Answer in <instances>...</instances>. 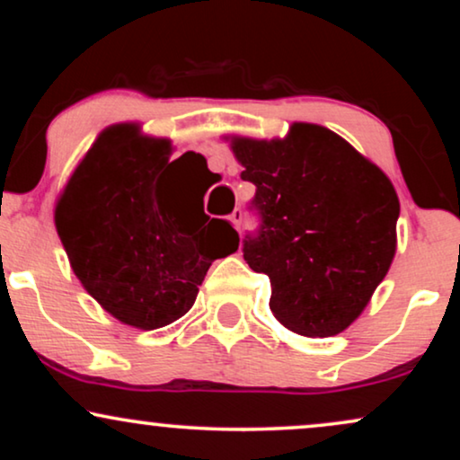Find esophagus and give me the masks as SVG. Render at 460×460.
<instances>
[{
	"label": "esophagus",
	"mask_w": 460,
	"mask_h": 460,
	"mask_svg": "<svg viewBox=\"0 0 460 460\" xmlns=\"http://www.w3.org/2000/svg\"><path fill=\"white\" fill-rule=\"evenodd\" d=\"M230 224L234 226L236 230L241 228V224H243V211H241V209H234V211H232V216H230Z\"/></svg>",
	"instance_id": "esophagus-1"
}]
</instances>
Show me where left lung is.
Returning <instances> with one entry per match:
<instances>
[{"label":"left lung","instance_id":"1","mask_svg":"<svg viewBox=\"0 0 460 460\" xmlns=\"http://www.w3.org/2000/svg\"><path fill=\"white\" fill-rule=\"evenodd\" d=\"M261 216L244 261L268 274L270 310L304 337L343 332L364 312L395 255L400 200L392 180L316 123L285 137L224 136Z\"/></svg>","mask_w":460,"mask_h":460}]
</instances>
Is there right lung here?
<instances>
[{
    "label": "right lung",
    "instance_id": "add662e5",
    "mask_svg": "<svg viewBox=\"0 0 460 460\" xmlns=\"http://www.w3.org/2000/svg\"><path fill=\"white\" fill-rule=\"evenodd\" d=\"M169 137L140 123L106 128L62 188L54 224L75 276L119 323L167 326L190 310L207 270L238 249L226 219L194 226L190 199L169 173ZM192 165L207 169L200 155Z\"/></svg>",
    "mask_w": 460,
    "mask_h": 460
}]
</instances>
